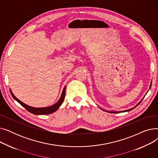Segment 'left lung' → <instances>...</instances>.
<instances>
[{
	"mask_svg": "<svg viewBox=\"0 0 158 158\" xmlns=\"http://www.w3.org/2000/svg\"><path fill=\"white\" fill-rule=\"evenodd\" d=\"M151 86H150V88H151ZM141 102H142V101H140L135 107H136L138 105H139L140 103H141ZM135 107H133V108H132V109H130V110H125V111H118V112H117V111H107V112H108V113H121V112H126V111H131V110H132V109H134L135 108Z\"/></svg>",
	"mask_w": 158,
	"mask_h": 158,
	"instance_id": "left-lung-1",
	"label": "left lung"
}]
</instances>
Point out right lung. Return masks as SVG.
Wrapping results in <instances>:
<instances>
[{
    "label": "right lung",
    "instance_id": "right-lung-1",
    "mask_svg": "<svg viewBox=\"0 0 158 158\" xmlns=\"http://www.w3.org/2000/svg\"><path fill=\"white\" fill-rule=\"evenodd\" d=\"M65 88H66V87L64 86V88H63V92H62V94L61 95L60 98L59 99V101H58L55 104H54L51 106L47 107H38V108H37V107H33L29 106H28L26 104H24L23 102H21L20 100H19V99L14 95V94L12 93L11 90H10V93H11L12 97H13L15 100H16L19 103H20L29 112H30L32 114H51V113H52L55 112L56 110H58V108H59L60 106L62 104L63 102L64 101V97H65Z\"/></svg>",
    "mask_w": 158,
    "mask_h": 158
}]
</instances>
